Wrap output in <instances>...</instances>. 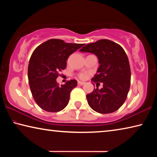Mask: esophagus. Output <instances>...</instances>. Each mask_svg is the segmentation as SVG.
Wrapping results in <instances>:
<instances>
[{"instance_id":"34e87169","label":"esophagus","mask_w":157,"mask_h":157,"mask_svg":"<svg viewBox=\"0 0 157 157\" xmlns=\"http://www.w3.org/2000/svg\"><path fill=\"white\" fill-rule=\"evenodd\" d=\"M78 85H79V86H82V85L84 84V82L79 81V82H78Z\"/></svg>"}]
</instances>
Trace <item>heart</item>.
Masks as SVG:
<instances>
[{
  "mask_svg": "<svg viewBox=\"0 0 157 157\" xmlns=\"http://www.w3.org/2000/svg\"><path fill=\"white\" fill-rule=\"evenodd\" d=\"M79 78H81V79H85L86 77V75L85 73H81V74H79Z\"/></svg>",
  "mask_w": 157,
  "mask_h": 157,
  "instance_id": "b5f03b06",
  "label": "heart"
}]
</instances>
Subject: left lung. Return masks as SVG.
Instances as JSON below:
<instances>
[{"label": "left lung", "instance_id": "obj_1", "mask_svg": "<svg viewBox=\"0 0 157 157\" xmlns=\"http://www.w3.org/2000/svg\"><path fill=\"white\" fill-rule=\"evenodd\" d=\"M79 51L95 55L100 64L91 81L102 82L103 87H97L86 95L90 107L100 113L117 111L125 101L130 87L131 71L124 50L115 42L100 39L86 45Z\"/></svg>", "mask_w": 157, "mask_h": 157}]
</instances>
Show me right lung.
I'll return each instance as SVG.
<instances>
[{
	"label": "right lung",
	"mask_w": 157,
	"mask_h": 157,
	"mask_svg": "<svg viewBox=\"0 0 157 157\" xmlns=\"http://www.w3.org/2000/svg\"><path fill=\"white\" fill-rule=\"evenodd\" d=\"M84 45L52 39L34 50L28 64V81L34 100L42 109L58 112L67 106L78 82L71 79L59 86L56 79L58 72L66 68L68 57Z\"/></svg>",
	"instance_id": "right-lung-1"
}]
</instances>
